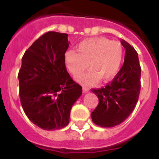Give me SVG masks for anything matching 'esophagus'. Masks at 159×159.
<instances>
[{"label":"esophagus","instance_id":"34e87169","mask_svg":"<svg viewBox=\"0 0 159 159\" xmlns=\"http://www.w3.org/2000/svg\"><path fill=\"white\" fill-rule=\"evenodd\" d=\"M82 90H83V91H84V93H86V92H89V88H88V87H82Z\"/></svg>","mask_w":159,"mask_h":159}]
</instances>
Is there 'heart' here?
Here are the masks:
<instances>
[{"mask_svg":"<svg viewBox=\"0 0 159 159\" xmlns=\"http://www.w3.org/2000/svg\"><path fill=\"white\" fill-rule=\"evenodd\" d=\"M74 50L65 54L67 68L74 78L80 76L88 68L91 72L78 78L82 84L105 81L116 74L119 68L122 49L119 43L106 38H94L83 41Z\"/></svg>","mask_w":159,"mask_h":159,"instance_id":"1","label":"heart"}]
</instances>
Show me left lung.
Instances as JSON below:
<instances>
[{
  "label": "left lung",
  "mask_w": 159,
  "mask_h": 159,
  "mask_svg": "<svg viewBox=\"0 0 159 159\" xmlns=\"http://www.w3.org/2000/svg\"><path fill=\"white\" fill-rule=\"evenodd\" d=\"M124 64L105 87L91 89L99 102L91 112V119L97 125L111 128L122 123L132 112L139 100L141 89V67L138 53L125 40Z\"/></svg>",
  "instance_id": "left-lung-1"
}]
</instances>
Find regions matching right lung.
Returning a JSON list of instances; mask_svg holds the SVG:
<instances>
[{"label":"right lung","mask_w":159,"mask_h":159,"mask_svg":"<svg viewBox=\"0 0 159 159\" xmlns=\"http://www.w3.org/2000/svg\"><path fill=\"white\" fill-rule=\"evenodd\" d=\"M68 34L49 31L25 51L18 73L20 103L30 121L44 130L69 123L72 105L82 94L67 71Z\"/></svg>","instance_id":"1"}]
</instances>
